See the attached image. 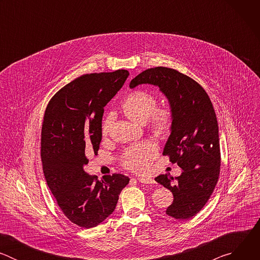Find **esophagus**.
Wrapping results in <instances>:
<instances>
[{"label":"esophagus","instance_id":"1","mask_svg":"<svg viewBox=\"0 0 260 260\" xmlns=\"http://www.w3.org/2000/svg\"><path fill=\"white\" fill-rule=\"evenodd\" d=\"M138 181L140 182V183H143V184H154L155 183V181L153 180V179H151V178H138Z\"/></svg>","mask_w":260,"mask_h":260}]
</instances>
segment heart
I'll use <instances>...</instances> for the list:
<instances>
[{"mask_svg":"<svg viewBox=\"0 0 260 260\" xmlns=\"http://www.w3.org/2000/svg\"><path fill=\"white\" fill-rule=\"evenodd\" d=\"M156 96L147 90L138 89L129 92L120 104L121 112L129 119L138 123H145L157 138L168 137L174 125V112L171 107H157ZM112 117L107 116L102 123V136L109 135ZM158 152L157 146L152 141H144L127 148L121 157V165L134 172H145Z\"/></svg>","mask_w":260,"mask_h":260,"instance_id":"1","label":"heart"}]
</instances>
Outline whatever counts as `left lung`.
I'll use <instances>...</instances> for the list:
<instances>
[{
  "label": "left lung",
  "instance_id": "8db88e82",
  "mask_svg": "<svg viewBox=\"0 0 260 260\" xmlns=\"http://www.w3.org/2000/svg\"><path fill=\"white\" fill-rule=\"evenodd\" d=\"M157 85L169 99L174 125L164 155L183 170L179 177L159 175L155 181L170 189L173 204L166 213L179 220L192 218L207 204L220 174L218 122L206 90L175 69L155 67L143 71L129 84Z\"/></svg>",
  "mask_w": 260,
  "mask_h": 260
}]
</instances>
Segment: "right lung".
I'll use <instances>...</instances> for the list:
<instances>
[{"instance_id": "add662e5", "label": "right lung", "mask_w": 260, "mask_h": 260, "mask_svg": "<svg viewBox=\"0 0 260 260\" xmlns=\"http://www.w3.org/2000/svg\"><path fill=\"white\" fill-rule=\"evenodd\" d=\"M126 70L91 73L60 88L49 101L41 129V159L49 189L66 217L80 228L99 225L113 213L129 182L121 174L85 173L87 153H98L104 107L122 87Z\"/></svg>"}]
</instances>
